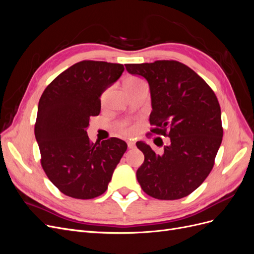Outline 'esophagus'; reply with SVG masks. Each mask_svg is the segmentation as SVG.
Here are the masks:
<instances>
[{"label": "esophagus", "mask_w": 254, "mask_h": 254, "mask_svg": "<svg viewBox=\"0 0 254 254\" xmlns=\"http://www.w3.org/2000/svg\"><path fill=\"white\" fill-rule=\"evenodd\" d=\"M127 145H128V148H129V149L134 148V146H135L132 141H128V142H127Z\"/></svg>", "instance_id": "obj_1"}]
</instances>
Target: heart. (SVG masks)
Here are the masks:
<instances>
[{"instance_id": "b5f03b06", "label": "heart", "mask_w": 254, "mask_h": 254, "mask_svg": "<svg viewBox=\"0 0 254 254\" xmlns=\"http://www.w3.org/2000/svg\"><path fill=\"white\" fill-rule=\"evenodd\" d=\"M124 86H125V89L130 92L132 91L134 89H137L140 87H143V86H147V83H146V81L141 78V77H137V76H130V77H128L125 81H124ZM120 130L122 132L124 133H129L132 131V128H130L126 122H122L120 123Z\"/></svg>"}]
</instances>
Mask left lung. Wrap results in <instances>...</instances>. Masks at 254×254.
<instances>
[{
    "label": "left lung",
    "instance_id": "left-lung-1",
    "mask_svg": "<svg viewBox=\"0 0 254 254\" xmlns=\"http://www.w3.org/2000/svg\"><path fill=\"white\" fill-rule=\"evenodd\" d=\"M125 66L130 74L148 81L150 131L171 140L162 155L136 142L144 153L137 181L146 194L160 200L186 197L201 186L214 166L224 134L218 99L200 76L179 61Z\"/></svg>",
    "mask_w": 254,
    "mask_h": 254
}]
</instances>
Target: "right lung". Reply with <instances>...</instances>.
Returning a JSON list of instances; mask_svg holds the SVG:
<instances>
[{
  "label": "right lung",
  "mask_w": 254,
  "mask_h": 254,
  "mask_svg": "<svg viewBox=\"0 0 254 254\" xmlns=\"http://www.w3.org/2000/svg\"><path fill=\"white\" fill-rule=\"evenodd\" d=\"M124 70L120 64L83 60L59 74L40 97L35 135L41 166L68 197L92 199L104 194L127 149L118 137L92 143L87 134L90 118L101 112L99 97Z\"/></svg>",
  "instance_id": "1"
}]
</instances>
